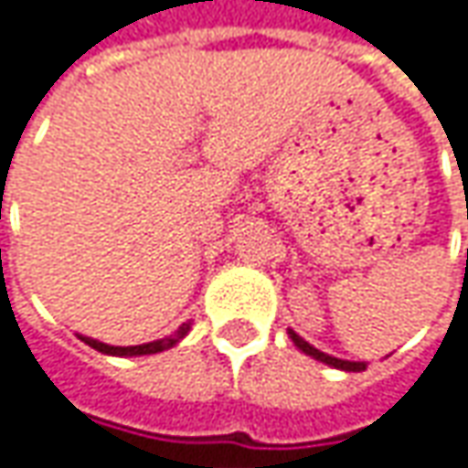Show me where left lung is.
<instances>
[{
  "instance_id": "8db88e82",
  "label": "left lung",
  "mask_w": 468,
  "mask_h": 468,
  "mask_svg": "<svg viewBox=\"0 0 468 468\" xmlns=\"http://www.w3.org/2000/svg\"><path fill=\"white\" fill-rule=\"evenodd\" d=\"M289 339L293 342L296 349H302L304 355H310V357H315L320 363H325V366H331V368H339V371H349V373H360L366 371V363H357V360H342V357H334V355H325V352H320L317 346H313L310 342H304L293 328H289Z\"/></svg>"
}]
</instances>
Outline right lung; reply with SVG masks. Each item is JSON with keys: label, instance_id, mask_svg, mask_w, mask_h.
Masks as SVG:
<instances>
[{"label": "right lung", "instance_id": "add662e5", "mask_svg": "<svg viewBox=\"0 0 468 468\" xmlns=\"http://www.w3.org/2000/svg\"><path fill=\"white\" fill-rule=\"evenodd\" d=\"M187 331H190V323H182L172 336H164V339H155V342L148 344H134V346H113V344L97 342L92 336H81V334H79V339L84 344H90L97 352H102V355H113V357H137V355H155V352L172 349L175 344H179L187 336Z\"/></svg>", "mask_w": 468, "mask_h": 468}]
</instances>
